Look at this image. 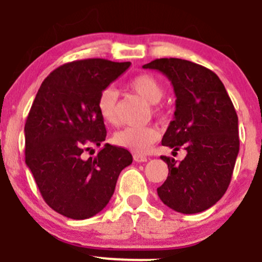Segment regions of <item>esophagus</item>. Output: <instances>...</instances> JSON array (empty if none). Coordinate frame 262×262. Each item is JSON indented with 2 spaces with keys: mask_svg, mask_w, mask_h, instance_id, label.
I'll use <instances>...</instances> for the list:
<instances>
[{
  "mask_svg": "<svg viewBox=\"0 0 262 262\" xmlns=\"http://www.w3.org/2000/svg\"><path fill=\"white\" fill-rule=\"evenodd\" d=\"M133 158H134V160L137 161V162H145V161H148V158H146V156L140 155V154H134Z\"/></svg>",
  "mask_w": 262,
  "mask_h": 262,
  "instance_id": "1",
  "label": "esophagus"
}]
</instances>
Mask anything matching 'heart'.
Returning a JSON list of instances; mask_svg holds the SVG:
<instances>
[{
  "label": "heart",
  "instance_id": "b5f03b06",
  "mask_svg": "<svg viewBox=\"0 0 262 262\" xmlns=\"http://www.w3.org/2000/svg\"><path fill=\"white\" fill-rule=\"evenodd\" d=\"M128 89L138 93L140 97L151 104H156L164 97V86L150 74H139L128 82ZM97 108L101 118L108 124L117 123V93L107 87L102 90L97 100ZM159 138V130L154 127L129 125L116 132L113 141L117 145L143 154Z\"/></svg>",
  "mask_w": 262,
  "mask_h": 262
}]
</instances>
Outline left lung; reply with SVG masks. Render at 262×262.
<instances>
[{
    "label": "left lung",
    "instance_id": "1",
    "mask_svg": "<svg viewBox=\"0 0 262 262\" xmlns=\"http://www.w3.org/2000/svg\"><path fill=\"white\" fill-rule=\"evenodd\" d=\"M166 75L176 95L175 118L161 144L186 149L182 161L161 156L169 176L160 200L176 212L193 214L210 208L229 186L237 152V116L221 79L188 60L164 58L143 66Z\"/></svg>",
    "mask_w": 262,
    "mask_h": 262
}]
</instances>
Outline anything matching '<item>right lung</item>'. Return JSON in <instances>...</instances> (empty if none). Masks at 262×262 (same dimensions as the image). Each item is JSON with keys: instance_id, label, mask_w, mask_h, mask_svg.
Here are the masks:
<instances>
[{"instance_id": "right-lung-1", "label": "right lung", "mask_w": 262, "mask_h": 262, "mask_svg": "<svg viewBox=\"0 0 262 262\" xmlns=\"http://www.w3.org/2000/svg\"><path fill=\"white\" fill-rule=\"evenodd\" d=\"M130 66L85 59L59 66L38 90L27 117L26 164L45 203L61 215L87 219L113 196L121 171L132 164L127 149L104 144L95 158L90 146L106 140L98 96Z\"/></svg>"}]
</instances>
